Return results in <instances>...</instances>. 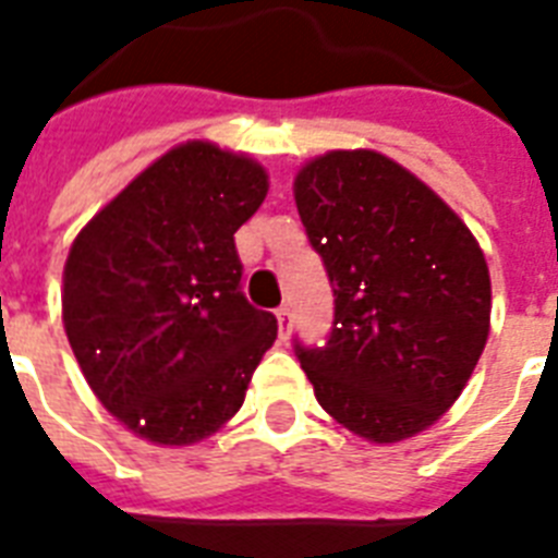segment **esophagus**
<instances>
[{"label": "esophagus", "instance_id": "esophagus-1", "mask_svg": "<svg viewBox=\"0 0 558 558\" xmlns=\"http://www.w3.org/2000/svg\"><path fill=\"white\" fill-rule=\"evenodd\" d=\"M275 315H278L280 339H289V330H292V310H289V306H280V310H275Z\"/></svg>", "mask_w": 558, "mask_h": 558}]
</instances>
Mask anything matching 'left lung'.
<instances>
[{"label":"left lung","mask_w":558,"mask_h":558,"mask_svg":"<svg viewBox=\"0 0 558 558\" xmlns=\"http://www.w3.org/2000/svg\"><path fill=\"white\" fill-rule=\"evenodd\" d=\"M295 205L336 295L322 348L295 341L315 399L365 440L414 437L484 353L493 287L481 245L432 187L373 150L310 161Z\"/></svg>","instance_id":"left-lung-1"}]
</instances>
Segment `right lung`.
Masks as SVG:
<instances>
[{
  "label": "right lung",
  "mask_w": 558,
  "mask_h": 558,
  "mask_svg": "<svg viewBox=\"0 0 558 558\" xmlns=\"http://www.w3.org/2000/svg\"><path fill=\"white\" fill-rule=\"evenodd\" d=\"M269 177L217 144L153 161L72 243L63 324L109 414L159 446L208 437L240 411L278 318L245 301L234 231Z\"/></svg>",
  "instance_id": "right-lung-1"
}]
</instances>
